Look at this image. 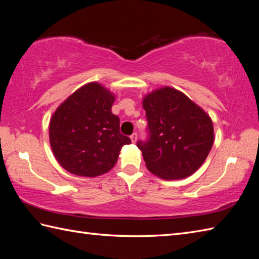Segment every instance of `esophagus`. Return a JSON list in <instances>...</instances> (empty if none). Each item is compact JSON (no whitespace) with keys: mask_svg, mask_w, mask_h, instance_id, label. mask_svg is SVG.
Listing matches in <instances>:
<instances>
[{"mask_svg":"<svg viewBox=\"0 0 259 259\" xmlns=\"http://www.w3.org/2000/svg\"><path fill=\"white\" fill-rule=\"evenodd\" d=\"M130 139H131V142H133V144H136L137 139H138V136H137V134H133L130 136Z\"/></svg>","mask_w":259,"mask_h":259,"instance_id":"1","label":"esophagus"}]
</instances>
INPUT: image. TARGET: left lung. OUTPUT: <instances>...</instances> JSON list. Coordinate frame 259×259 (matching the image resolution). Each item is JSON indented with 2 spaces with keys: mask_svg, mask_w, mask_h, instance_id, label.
I'll return each mask as SVG.
<instances>
[{
  "mask_svg": "<svg viewBox=\"0 0 259 259\" xmlns=\"http://www.w3.org/2000/svg\"><path fill=\"white\" fill-rule=\"evenodd\" d=\"M149 139L138 142L146 167L163 180L189 177L205 162L213 145V125L201 107L172 87L142 99Z\"/></svg>",
  "mask_w": 259,
  "mask_h": 259,
  "instance_id": "left-lung-1",
  "label": "left lung"
}]
</instances>
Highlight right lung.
Returning a JSON list of instances; mask_svg holds the SVG:
<instances>
[{"mask_svg":"<svg viewBox=\"0 0 259 259\" xmlns=\"http://www.w3.org/2000/svg\"><path fill=\"white\" fill-rule=\"evenodd\" d=\"M115 95L99 82L75 90L53 112L49 140L60 166L80 177L107 174L131 140L120 133V120L111 111Z\"/></svg>","mask_w":259,"mask_h":259,"instance_id":"add662e5","label":"right lung"}]
</instances>
